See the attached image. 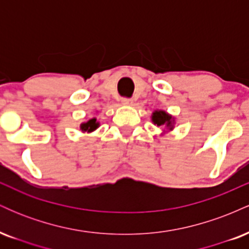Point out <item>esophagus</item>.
Segmentation results:
<instances>
[{"instance_id":"1","label":"esophagus","mask_w":249,"mask_h":249,"mask_svg":"<svg viewBox=\"0 0 249 249\" xmlns=\"http://www.w3.org/2000/svg\"><path fill=\"white\" fill-rule=\"evenodd\" d=\"M122 104L126 105V107H131V105L133 104V102L131 101V99H128V98H123L122 99Z\"/></svg>"}]
</instances>
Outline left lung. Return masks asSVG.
<instances>
[{
  "mask_svg": "<svg viewBox=\"0 0 249 249\" xmlns=\"http://www.w3.org/2000/svg\"><path fill=\"white\" fill-rule=\"evenodd\" d=\"M151 121L157 126L162 127V133L173 131L176 125V118L164 110H154L151 115Z\"/></svg>",
  "mask_w": 249,
  "mask_h": 249,
  "instance_id": "1",
  "label": "left lung"
}]
</instances>
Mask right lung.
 <instances>
[{"label": "right lung", "instance_id": "1", "mask_svg": "<svg viewBox=\"0 0 249 249\" xmlns=\"http://www.w3.org/2000/svg\"><path fill=\"white\" fill-rule=\"evenodd\" d=\"M98 127H99V123L97 122V118H91L89 119L88 122L82 123V124L79 125V128H81L83 133L93 132V131L97 130Z\"/></svg>", "mask_w": 249, "mask_h": 249}]
</instances>
